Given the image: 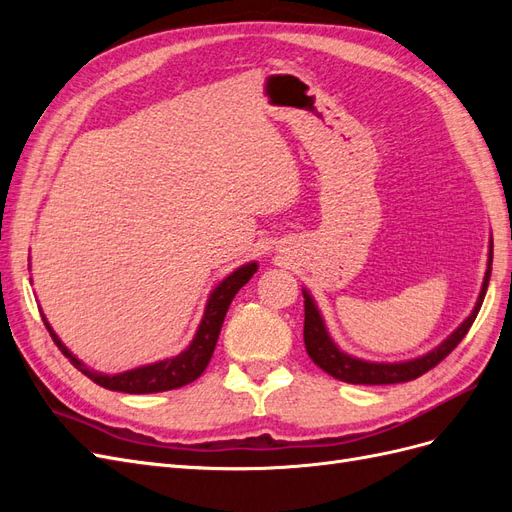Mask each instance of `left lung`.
Masks as SVG:
<instances>
[{
    "label": "left lung",
    "instance_id": "left-lung-1",
    "mask_svg": "<svg viewBox=\"0 0 512 512\" xmlns=\"http://www.w3.org/2000/svg\"><path fill=\"white\" fill-rule=\"evenodd\" d=\"M491 262H493V241H489V260H487L485 280H483V288H480L478 301L472 309V314L463 320L438 348H433L431 352L418 356V359L399 361V363H371V361L356 359V356H350V354L339 350L327 331V324H324L322 314L316 307L312 294L303 290V297H305L303 339H305V350L309 354V359H312L320 369L327 371L329 376L342 380V382H348V384H397V382L416 380L431 367H436L442 359H446V356L457 348V344L470 331L472 322L476 320L478 309H480V305H483L485 292L489 286Z\"/></svg>",
    "mask_w": 512,
    "mask_h": 512
}]
</instances>
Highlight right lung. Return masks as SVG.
<instances>
[{"label":"right lung","instance_id":"1","mask_svg":"<svg viewBox=\"0 0 512 512\" xmlns=\"http://www.w3.org/2000/svg\"><path fill=\"white\" fill-rule=\"evenodd\" d=\"M258 265L256 262H247V265L239 267L237 271H232L226 280H222L218 286L213 288L209 294V301L205 307V316L198 324V331L192 339V344L179 352L173 359H164L151 365L136 367L130 371H123V374H113L106 376L100 374V371L89 369L85 363H81L76 356L61 344V339L55 335L51 329V324L46 322L42 316L46 329H49L53 342L57 348L64 352L70 363L85 374L89 380H94L96 384L104 386L108 391H119V393H132V395H141V393H162V391H173L179 389V386H185L194 382L203 371L207 369L211 354L215 350V344H218V337L222 331V324L226 318L228 307L235 299V294L252 280V275L256 273Z\"/></svg>","mask_w":512,"mask_h":512}]
</instances>
